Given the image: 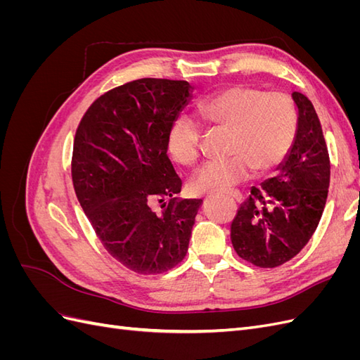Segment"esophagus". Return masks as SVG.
I'll list each match as a JSON object with an SVG mask.
<instances>
[{"label": "esophagus", "instance_id": "34e87169", "mask_svg": "<svg viewBox=\"0 0 360 360\" xmlns=\"http://www.w3.org/2000/svg\"><path fill=\"white\" fill-rule=\"evenodd\" d=\"M230 197L234 198L237 202H242V201H243V195H242L240 192H238V191H233V192L230 193Z\"/></svg>", "mask_w": 360, "mask_h": 360}]
</instances>
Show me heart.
<instances>
[{
	"mask_svg": "<svg viewBox=\"0 0 360 360\" xmlns=\"http://www.w3.org/2000/svg\"><path fill=\"white\" fill-rule=\"evenodd\" d=\"M201 122L226 129L225 153L197 172V191H226L246 180L252 169L263 174L278 167L292 146L297 114L292 99L282 91L263 93L249 85H230L207 96L197 106ZM201 124L188 115H177L168 132L171 155L181 167L192 168L201 156Z\"/></svg>",
	"mask_w": 360,
	"mask_h": 360,
	"instance_id": "obj_1",
	"label": "heart"
}]
</instances>
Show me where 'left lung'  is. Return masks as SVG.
Segmentation results:
<instances>
[{
  "label": "left lung",
  "instance_id": "left-lung-1",
  "mask_svg": "<svg viewBox=\"0 0 360 360\" xmlns=\"http://www.w3.org/2000/svg\"><path fill=\"white\" fill-rule=\"evenodd\" d=\"M299 127L275 177L252 188L231 224L237 255L263 269L279 267L307 246L321 219L330 183L323 129L307 96L294 91Z\"/></svg>",
  "mask_w": 360,
  "mask_h": 360
}]
</instances>
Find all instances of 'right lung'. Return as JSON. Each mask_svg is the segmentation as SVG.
<instances>
[{
    "instance_id": "obj_1",
    "label": "right lung",
    "mask_w": 360,
    "mask_h": 360,
    "mask_svg": "<svg viewBox=\"0 0 360 360\" xmlns=\"http://www.w3.org/2000/svg\"><path fill=\"white\" fill-rule=\"evenodd\" d=\"M189 89L186 81L156 78L115 86L91 103L76 129V197L108 254L135 274L158 275L181 263L202 204L174 198L181 180L167 153L171 123ZM153 202L162 205L159 212Z\"/></svg>"
}]
</instances>
